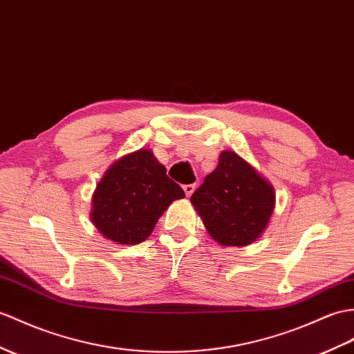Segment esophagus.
<instances>
[{
	"mask_svg": "<svg viewBox=\"0 0 354 354\" xmlns=\"http://www.w3.org/2000/svg\"><path fill=\"white\" fill-rule=\"evenodd\" d=\"M194 188H196V184H187V185H184V192L188 197H190L194 192Z\"/></svg>",
	"mask_w": 354,
	"mask_h": 354,
	"instance_id": "esophagus-1",
	"label": "esophagus"
}]
</instances>
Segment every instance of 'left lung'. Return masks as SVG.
Wrapping results in <instances>:
<instances>
[{
	"label": "left lung",
	"instance_id": "obj_1",
	"mask_svg": "<svg viewBox=\"0 0 354 354\" xmlns=\"http://www.w3.org/2000/svg\"><path fill=\"white\" fill-rule=\"evenodd\" d=\"M209 235L221 245H248L264 231L274 208V192L250 164L221 152L214 171L192 196Z\"/></svg>",
	"mask_w": 354,
	"mask_h": 354
}]
</instances>
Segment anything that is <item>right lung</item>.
<instances>
[{
	"instance_id": "obj_1",
	"label": "right lung",
	"mask_w": 354,
	"mask_h": 354,
	"mask_svg": "<svg viewBox=\"0 0 354 354\" xmlns=\"http://www.w3.org/2000/svg\"><path fill=\"white\" fill-rule=\"evenodd\" d=\"M166 171L147 149L114 162L93 194L92 220L100 232L118 244L145 241L169 205L185 196Z\"/></svg>"
}]
</instances>
